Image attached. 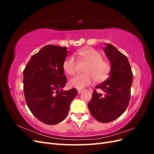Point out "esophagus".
Returning <instances> with one entry per match:
<instances>
[{
	"label": "esophagus",
	"mask_w": 154,
	"mask_h": 154,
	"mask_svg": "<svg viewBox=\"0 0 154 154\" xmlns=\"http://www.w3.org/2000/svg\"><path fill=\"white\" fill-rule=\"evenodd\" d=\"M82 91H83V90H81V89H78V94H80V93H81Z\"/></svg>",
	"instance_id": "34e87169"
}]
</instances>
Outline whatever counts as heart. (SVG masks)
<instances>
[{
	"instance_id": "b5f03b06",
	"label": "heart",
	"mask_w": 154,
	"mask_h": 154,
	"mask_svg": "<svg viewBox=\"0 0 154 154\" xmlns=\"http://www.w3.org/2000/svg\"><path fill=\"white\" fill-rule=\"evenodd\" d=\"M76 54L82 60L88 63L85 67L84 74H79L69 80L71 87L82 88L94 80L97 82H103L109 76L111 66L109 62L102 60L101 54L92 48L82 49L77 51ZM63 70L69 75H73L76 71V61L73 56L66 58L63 63Z\"/></svg>"
}]
</instances>
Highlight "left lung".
Instances as JSON below:
<instances>
[{"label": "left lung", "instance_id": "8db88e82", "mask_svg": "<svg viewBox=\"0 0 154 154\" xmlns=\"http://www.w3.org/2000/svg\"><path fill=\"white\" fill-rule=\"evenodd\" d=\"M104 52L109 60V77L96 87L105 95L92 93L88 104L92 116L101 123H109L122 116L128 105L133 74L127 57L110 44H105Z\"/></svg>", "mask_w": 154, "mask_h": 154}]
</instances>
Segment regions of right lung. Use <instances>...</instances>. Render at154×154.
<instances>
[{"mask_svg": "<svg viewBox=\"0 0 154 154\" xmlns=\"http://www.w3.org/2000/svg\"><path fill=\"white\" fill-rule=\"evenodd\" d=\"M68 53L66 47L45 45L32 56L23 72L26 103L32 114L47 125L62 122L78 94L75 88L63 90L67 83L63 63Z\"/></svg>", "mask_w": 154, "mask_h": 154, "instance_id": "right-lung-1", "label": "right lung"}]
</instances>
